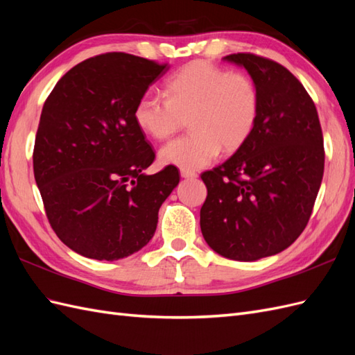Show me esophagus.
I'll use <instances>...</instances> for the list:
<instances>
[{
  "instance_id": "1",
  "label": "esophagus",
  "mask_w": 355,
  "mask_h": 355,
  "mask_svg": "<svg viewBox=\"0 0 355 355\" xmlns=\"http://www.w3.org/2000/svg\"><path fill=\"white\" fill-rule=\"evenodd\" d=\"M180 176L184 179H196L198 175L196 173V171H191V170H180Z\"/></svg>"
}]
</instances>
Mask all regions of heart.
<instances>
[{
    "label": "heart",
    "mask_w": 355,
    "mask_h": 355,
    "mask_svg": "<svg viewBox=\"0 0 355 355\" xmlns=\"http://www.w3.org/2000/svg\"><path fill=\"white\" fill-rule=\"evenodd\" d=\"M167 99L145 93L135 106L139 130L155 141L173 135L188 118L189 135L159 149L161 164L198 170L216 159L223 146L232 153L253 133L259 92L250 77L207 62H191L166 83Z\"/></svg>",
    "instance_id": "1"
}]
</instances>
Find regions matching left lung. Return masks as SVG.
<instances>
[{
	"label": "left lung",
	"instance_id": "left-lung-1",
	"mask_svg": "<svg viewBox=\"0 0 355 355\" xmlns=\"http://www.w3.org/2000/svg\"><path fill=\"white\" fill-rule=\"evenodd\" d=\"M223 60L249 72L259 115L247 142L201 175L200 227L220 256L253 262L283 252L305 230L323 179V133L313 99L280 63L250 53Z\"/></svg>",
	"mask_w": 355,
	"mask_h": 355
}]
</instances>
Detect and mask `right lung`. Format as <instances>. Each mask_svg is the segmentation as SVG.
I'll list each match as a JSON object with an SVG mask.
<instances>
[{"mask_svg":"<svg viewBox=\"0 0 355 355\" xmlns=\"http://www.w3.org/2000/svg\"><path fill=\"white\" fill-rule=\"evenodd\" d=\"M167 65L127 53L78 63L58 81L40 118L34 176L51 228L81 256L118 261L154 237L161 204L179 184L135 123V106Z\"/></svg>","mask_w":355,"mask_h":355,"instance_id":"obj_1","label":"right lung"}]
</instances>
